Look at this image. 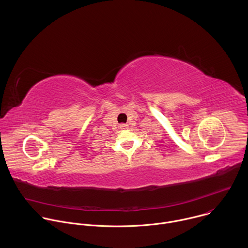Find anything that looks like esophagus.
I'll list each match as a JSON object with an SVG mask.
<instances>
[{"label":"esophagus","mask_w":248,"mask_h":248,"mask_svg":"<svg viewBox=\"0 0 248 248\" xmlns=\"http://www.w3.org/2000/svg\"><path fill=\"white\" fill-rule=\"evenodd\" d=\"M120 127H121V129H127V127H128V125L126 124H120Z\"/></svg>","instance_id":"esophagus-1"}]
</instances>
